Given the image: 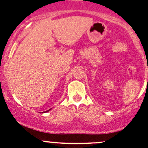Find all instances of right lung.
Returning a JSON list of instances; mask_svg holds the SVG:
<instances>
[{
    "mask_svg": "<svg viewBox=\"0 0 148 148\" xmlns=\"http://www.w3.org/2000/svg\"><path fill=\"white\" fill-rule=\"evenodd\" d=\"M51 109H52V108H51ZM51 109H49V110H47V111H45V112H48V111H50V110ZM45 112H44V113H45Z\"/></svg>",
    "mask_w": 148,
    "mask_h": 148,
    "instance_id": "obj_1",
    "label": "right lung"
}]
</instances>
